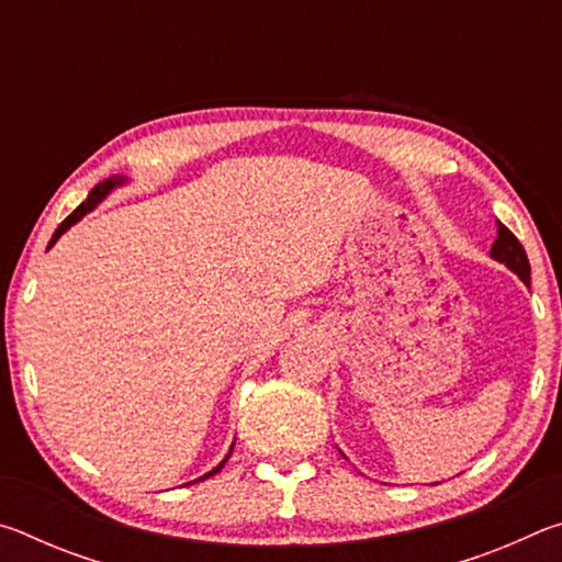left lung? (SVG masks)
<instances>
[{"label": "left lung", "instance_id": "obj_1", "mask_svg": "<svg viewBox=\"0 0 562 562\" xmlns=\"http://www.w3.org/2000/svg\"><path fill=\"white\" fill-rule=\"evenodd\" d=\"M491 258H496L498 262L506 265V268L516 272L526 284L530 282L528 255H526V250H522V245L518 243V237L513 235L503 223H498V237L491 247Z\"/></svg>", "mask_w": 562, "mask_h": 562}]
</instances>
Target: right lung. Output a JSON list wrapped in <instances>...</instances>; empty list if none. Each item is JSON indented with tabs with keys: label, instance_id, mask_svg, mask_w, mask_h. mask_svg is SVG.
<instances>
[{
	"label": "right lung",
	"instance_id": "add662e5",
	"mask_svg": "<svg viewBox=\"0 0 562 562\" xmlns=\"http://www.w3.org/2000/svg\"><path fill=\"white\" fill-rule=\"evenodd\" d=\"M119 183H123V178H109V180H103V183H99L97 188H93V190H91V193H89V198H87V201H83V203H81L79 207H76V211H74V213H71L69 217H66V221H64V223H61L59 227H56V233H54V237H52V243H49V245H54L56 240H59V237H61V233H66V231H69V227H71V225H74L76 221H81V217H83V215H87V213L91 211V207H97V203L101 201V198H103V195H106L111 188H116ZM233 446H235V443H233ZM231 453H233V449H231ZM231 453H227V456H225V461H227V459H231ZM225 461H223V463H217V465H215V469H213L211 473H205V475H203V479H207V475H215L217 471H221V469H223V465H225ZM203 479H201V481H203Z\"/></svg>",
	"mask_w": 562,
	"mask_h": 562
}]
</instances>
